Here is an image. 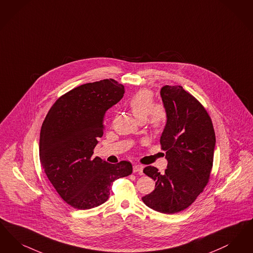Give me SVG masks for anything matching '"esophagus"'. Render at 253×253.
<instances>
[{
	"mask_svg": "<svg viewBox=\"0 0 253 253\" xmlns=\"http://www.w3.org/2000/svg\"><path fill=\"white\" fill-rule=\"evenodd\" d=\"M143 165H133V172H134V173H139L140 175H142V173H143Z\"/></svg>",
	"mask_w": 253,
	"mask_h": 253,
	"instance_id": "obj_1",
	"label": "esophagus"
}]
</instances>
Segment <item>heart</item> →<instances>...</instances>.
I'll return each instance as SVG.
<instances>
[{
    "mask_svg": "<svg viewBox=\"0 0 253 253\" xmlns=\"http://www.w3.org/2000/svg\"><path fill=\"white\" fill-rule=\"evenodd\" d=\"M133 115L140 122L146 120L155 131H159L166 121V111L160 104H154L153 92L149 89L137 91L128 101Z\"/></svg>",
    "mask_w": 253,
    "mask_h": 253,
    "instance_id": "b5f03b06",
    "label": "heart"
}]
</instances>
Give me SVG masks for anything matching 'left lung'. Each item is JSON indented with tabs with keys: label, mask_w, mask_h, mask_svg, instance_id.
<instances>
[{
	"label": "left lung",
	"mask_w": 253,
	"mask_h": 253,
	"mask_svg": "<svg viewBox=\"0 0 253 253\" xmlns=\"http://www.w3.org/2000/svg\"><path fill=\"white\" fill-rule=\"evenodd\" d=\"M161 96L167 121L160 142L167 169L164 174L154 166L143 169L156 184L142 199L149 208L170 214L188 208L207 185L215 134L207 110L181 86L166 85Z\"/></svg>",
	"instance_id": "left-lung-1"
}]
</instances>
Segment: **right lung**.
Returning <instances> with one entry per match:
<instances>
[{"label":"right lung","instance_id":"1","mask_svg":"<svg viewBox=\"0 0 253 253\" xmlns=\"http://www.w3.org/2000/svg\"><path fill=\"white\" fill-rule=\"evenodd\" d=\"M124 93V86L114 79L87 83L57 99L44 119L40 160L58 195L73 208L103 204L112 182L132 173L129 162L111 165L93 156L104 133L106 111Z\"/></svg>","mask_w":253,"mask_h":253}]
</instances>
